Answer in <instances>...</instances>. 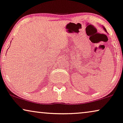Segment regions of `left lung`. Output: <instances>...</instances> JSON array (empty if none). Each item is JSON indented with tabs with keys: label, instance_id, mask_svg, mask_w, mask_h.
<instances>
[{
	"label": "left lung",
	"instance_id": "8db88e82",
	"mask_svg": "<svg viewBox=\"0 0 123 123\" xmlns=\"http://www.w3.org/2000/svg\"><path fill=\"white\" fill-rule=\"evenodd\" d=\"M103 28H104V29H105V31H106V32H107L106 29H105V28H104V27H103Z\"/></svg>",
	"mask_w": 123,
	"mask_h": 123
}]
</instances>
